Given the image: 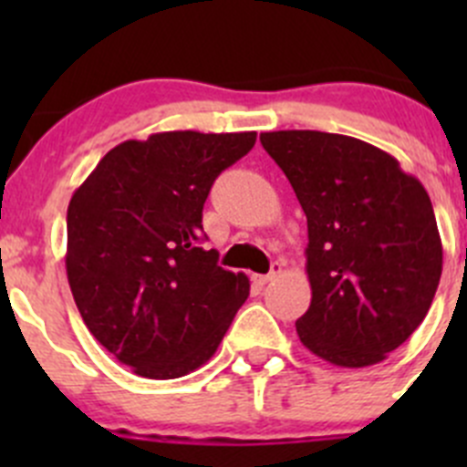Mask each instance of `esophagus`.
<instances>
[{
    "label": "esophagus",
    "mask_w": 467,
    "mask_h": 467,
    "mask_svg": "<svg viewBox=\"0 0 467 467\" xmlns=\"http://www.w3.org/2000/svg\"><path fill=\"white\" fill-rule=\"evenodd\" d=\"M282 266H285V264L282 262H273L271 264V271L266 273V275H253V282H255V285H266V282H271L273 277H277L282 273Z\"/></svg>",
    "instance_id": "1"
}]
</instances>
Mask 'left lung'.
Returning <instances> with one entry per match:
<instances>
[{"mask_svg":"<svg viewBox=\"0 0 467 467\" xmlns=\"http://www.w3.org/2000/svg\"><path fill=\"white\" fill-rule=\"evenodd\" d=\"M307 216V350L341 368L379 364L431 307L442 244L430 194L378 146L321 130L262 133Z\"/></svg>","mask_w":467,"mask_h":467,"instance_id":"left-lung-1","label":"left lung"}]
</instances>
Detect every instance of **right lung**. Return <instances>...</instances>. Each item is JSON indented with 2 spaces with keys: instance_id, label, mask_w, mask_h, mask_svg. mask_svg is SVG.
Returning a JSON list of instances; mask_svg holds the SVG:
<instances>
[{
  "instance_id": "obj_1",
  "label": "right lung",
  "mask_w": 467,
  "mask_h": 467,
  "mask_svg": "<svg viewBox=\"0 0 467 467\" xmlns=\"http://www.w3.org/2000/svg\"><path fill=\"white\" fill-rule=\"evenodd\" d=\"M257 133L167 130L108 150L67 207L69 289L99 343L149 379H176L216 352L251 282L205 251L212 182Z\"/></svg>"
}]
</instances>
